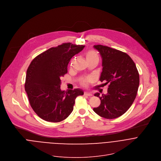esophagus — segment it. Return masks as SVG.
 Instances as JSON below:
<instances>
[{"mask_svg":"<svg viewBox=\"0 0 161 161\" xmlns=\"http://www.w3.org/2000/svg\"><path fill=\"white\" fill-rule=\"evenodd\" d=\"M84 95H86V96H88V97H92V93H87V92H85V93H84Z\"/></svg>","mask_w":161,"mask_h":161,"instance_id":"esophagus-1","label":"esophagus"}]
</instances>
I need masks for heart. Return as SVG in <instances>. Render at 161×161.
<instances>
[{
    "instance_id": "b5f03b06",
    "label": "heart",
    "mask_w": 161,
    "mask_h": 161,
    "mask_svg": "<svg viewBox=\"0 0 161 161\" xmlns=\"http://www.w3.org/2000/svg\"><path fill=\"white\" fill-rule=\"evenodd\" d=\"M85 56L88 64H90L92 63H95L98 64L99 62V55L98 53L93 49H90L86 51L85 53ZM92 81V78L91 77H87L81 80V81H80V83L82 86H86Z\"/></svg>"
}]
</instances>
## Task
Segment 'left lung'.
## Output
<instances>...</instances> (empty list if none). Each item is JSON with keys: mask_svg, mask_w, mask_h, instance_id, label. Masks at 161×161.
Wrapping results in <instances>:
<instances>
[{"mask_svg": "<svg viewBox=\"0 0 161 161\" xmlns=\"http://www.w3.org/2000/svg\"><path fill=\"white\" fill-rule=\"evenodd\" d=\"M94 47L102 58L100 80L108 84V93L95 96L101 103L93 111L102 117L113 119L124 114L132 105L139 86V74L132 59L125 53L103 45Z\"/></svg>", "mask_w": 161, "mask_h": 161, "instance_id": "1", "label": "left lung"}]
</instances>
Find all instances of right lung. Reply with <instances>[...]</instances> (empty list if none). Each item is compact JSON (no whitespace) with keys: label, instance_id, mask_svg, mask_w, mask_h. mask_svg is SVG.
<instances>
[{"label":"right lung","instance_id":"right-lung-1","mask_svg":"<svg viewBox=\"0 0 161 161\" xmlns=\"http://www.w3.org/2000/svg\"><path fill=\"white\" fill-rule=\"evenodd\" d=\"M83 45L63 43L33 59L26 73L25 90L34 112L42 119L59 122L73 112L75 99L83 95L80 89L61 91V78L68 72V64Z\"/></svg>","mask_w":161,"mask_h":161}]
</instances>
